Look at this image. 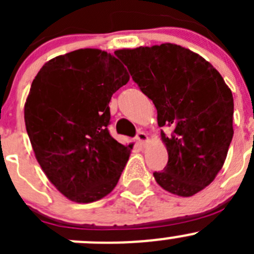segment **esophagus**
I'll use <instances>...</instances> for the list:
<instances>
[{"label": "esophagus", "mask_w": 254, "mask_h": 254, "mask_svg": "<svg viewBox=\"0 0 254 254\" xmlns=\"http://www.w3.org/2000/svg\"><path fill=\"white\" fill-rule=\"evenodd\" d=\"M136 139H137V141H139L140 143H146L148 141V136H147V134H145V132L143 131H139V134H137V136H136Z\"/></svg>", "instance_id": "1"}]
</instances>
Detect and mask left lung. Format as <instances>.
Here are the masks:
<instances>
[{
    "instance_id": "obj_1",
    "label": "left lung",
    "mask_w": 254,
    "mask_h": 254,
    "mask_svg": "<svg viewBox=\"0 0 254 254\" xmlns=\"http://www.w3.org/2000/svg\"><path fill=\"white\" fill-rule=\"evenodd\" d=\"M125 64L157 109L168 152L167 166L155 172L165 190L191 196L209 186L226 160L234 136V97L219 71L199 54L165 43L119 49Z\"/></svg>"
}]
</instances>
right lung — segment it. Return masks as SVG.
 I'll list each match as a JSON object with an SVG mask.
<instances>
[{"label":"right lung","instance_id":"add662e5","mask_svg":"<svg viewBox=\"0 0 254 254\" xmlns=\"http://www.w3.org/2000/svg\"><path fill=\"white\" fill-rule=\"evenodd\" d=\"M130 79L112 54L78 49L44 64L33 79L24 122L35 158L56 189L93 203L115 188L132 143L109 134V102Z\"/></svg>","mask_w":254,"mask_h":254}]
</instances>
